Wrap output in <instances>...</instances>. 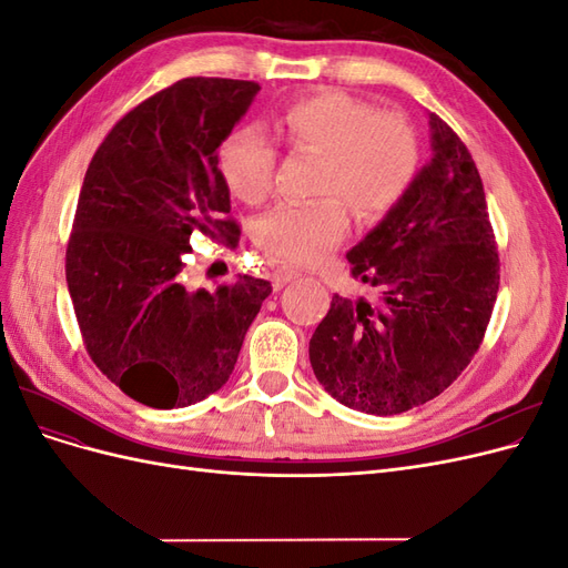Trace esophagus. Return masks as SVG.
I'll return each mask as SVG.
<instances>
[{
    "label": "esophagus",
    "instance_id": "obj_1",
    "mask_svg": "<svg viewBox=\"0 0 568 568\" xmlns=\"http://www.w3.org/2000/svg\"><path fill=\"white\" fill-rule=\"evenodd\" d=\"M296 277H298V270L288 267V265H277L272 270V286L282 288L284 284H288L291 280H296Z\"/></svg>",
    "mask_w": 568,
    "mask_h": 568
}]
</instances>
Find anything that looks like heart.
I'll list each match as a JSON object with an SVG mask.
<instances>
[{
	"label": "heart",
	"mask_w": 568,
	"mask_h": 568,
	"mask_svg": "<svg viewBox=\"0 0 568 568\" xmlns=\"http://www.w3.org/2000/svg\"><path fill=\"white\" fill-rule=\"evenodd\" d=\"M280 130L296 149L322 153L315 192L307 203H282L255 222L253 239L270 257L291 265H315L359 220H382L409 192L419 170L417 132L400 113L382 111L346 92L326 90L286 104ZM220 175L248 205L274 189L277 149L253 125L234 130L217 153Z\"/></svg>",
	"instance_id": "1"
}]
</instances>
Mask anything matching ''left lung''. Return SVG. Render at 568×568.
Masks as SVG:
<instances>
[{
	"label": "left lung",
	"mask_w": 568,
	"mask_h": 568,
	"mask_svg": "<svg viewBox=\"0 0 568 568\" xmlns=\"http://www.w3.org/2000/svg\"><path fill=\"white\" fill-rule=\"evenodd\" d=\"M428 123L432 163L346 255L376 296L334 294L311 338L317 382L367 415H400L448 388L484 343L500 288L478 168L445 120Z\"/></svg>",
	"instance_id": "8db88e82"
}]
</instances>
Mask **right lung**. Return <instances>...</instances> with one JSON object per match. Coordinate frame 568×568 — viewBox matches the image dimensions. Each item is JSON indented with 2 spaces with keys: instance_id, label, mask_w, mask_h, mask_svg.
<instances>
[{
  "instance_id": "1",
  "label": "right lung",
  "mask_w": 568,
  "mask_h": 568,
  "mask_svg": "<svg viewBox=\"0 0 568 568\" xmlns=\"http://www.w3.org/2000/svg\"><path fill=\"white\" fill-rule=\"evenodd\" d=\"M261 84L184 78L128 111L99 144L65 248L82 343L132 400L186 407L230 379L270 282L244 274L189 288L184 255L203 234L239 244L217 149Z\"/></svg>"
}]
</instances>
